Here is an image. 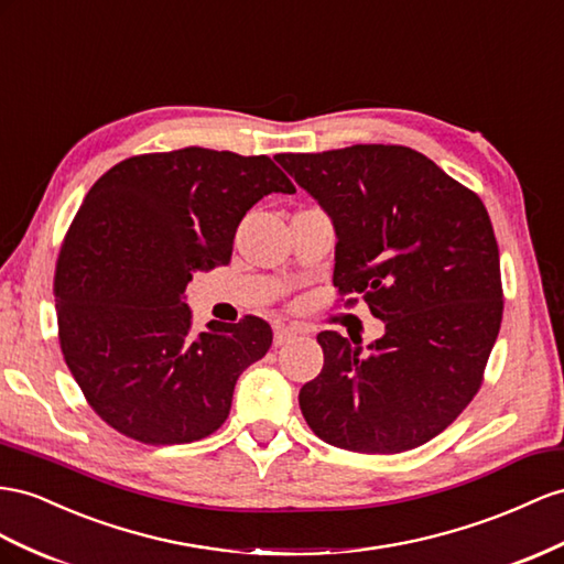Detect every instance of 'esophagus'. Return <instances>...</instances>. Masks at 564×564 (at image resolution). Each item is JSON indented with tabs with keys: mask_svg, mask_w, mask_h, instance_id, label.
<instances>
[{
	"mask_svg": "<svg viewBox=\"0 0 564 564\" xmlns=\"http://www.w3.org/2000/svg\"><path fill=\"white\" fill-rule=\"evenodd\" d=\"M293 338H297L295 328H288V326L273 328V345H276V348H281V345H285V343H291Z\"/></svg>",
	"mask_w": 564,
	"mask_h": 564,
	"instance_id": "esophagus-1",
	"label": "esophagus"
}]
</instances>
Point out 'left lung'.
<instances>
[{"mask_svg":"<svg viewBox=\"0 0 564 564\" xmlns=\"http://www.w3.org/2000/svg\"><path fill=\"white\" fill-rule=\"evenodd\" d=\"M273 159L334 221V285L362 293L386 326L367 348L316 336L324 369L300 388L302 416L345 451H412L469 405L498 338L500 254L484 202L402 144Z\"/></svg>","mask_w":564,"mask_h":564,"instance_id":"left-lung-1","label":"left lung"}]
</instances>
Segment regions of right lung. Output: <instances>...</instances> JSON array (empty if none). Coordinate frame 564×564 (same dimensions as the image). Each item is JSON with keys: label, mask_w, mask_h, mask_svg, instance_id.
Returning <instances> with one entry per match:
<instances>
[{"label": "right lung", "mask_w": 564, "mask_h": 564, "mask_svg": "<svg viewBox=\"0 0 564 564\" xmlns=\"http://www.w3.org/2000/svg\"><path fill=\"white\" fill-rule=\"evenodd\" d=\"M269 193H295L269 156L185 148L126 159L85 195L56 262L59 343L90 408L123 436H209L271 348L257 316L195 336L185 305L193 273L230 262L238 224Z\"/></svg>", "instance_id": "obj_1"}]
</instances>
